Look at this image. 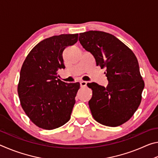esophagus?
Wrapping results in <instances>:
<instances>
[{
  "label": "esophagus",
  "mask_w": 158,
  "mask_h": 158,
  "mask_svg": "<svg viewBox=\"0 0 158 158\" xmlns=\"http://www.w3.org/2000/svg\"><path fill=\"white\" fill-rule=\"evenodd\" d=\"M87 85V82L85 81H80V85H81V87H85Z\"/></svg>",
  "instance_id": "34e87169"
}]
</instances>
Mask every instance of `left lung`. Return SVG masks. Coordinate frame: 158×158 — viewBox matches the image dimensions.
<instances>
[{
  "instance_id": "1",
  "label": "left lung",
  "mask_w": 158,
  "mask_h": 158,
  "mask_svg": "<svg viewBox=\"0 0 158 158\" xmlns=\"http://www.w3.org/2000/svg\"><path fill=\"white\" fill-rule=\"evenodd\" d=\"M79 40L93 55L97 66L106 69L107 86L87 84L93 90L89 102L93 117L106 126L125 123L137 110L144 88L137 57L123 42L105 32L81 33Z\"/></svg>"
}]
</instances>
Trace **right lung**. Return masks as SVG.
Instances as JSON below:
<instances>
[{
  "instance_id": "add662e5",
  "label": "right lung",
  "mask_w": 158,
  "mask_h": 158,
  "mask_svg": "<svg viewBox=\"0 0 158 158\" xmlns=\"http://www.w3.org/2000/svg\"><path fill=\"white\" fill-rule=\"evenodd\" d=\"M77 40L78 34L44 39L33 48L21 67L17 87L21 107L42 129H56L70 119L80 84L62 81L57 74L58 69L65 68L64 49Z\"/></svg>"
}]
</instances>
